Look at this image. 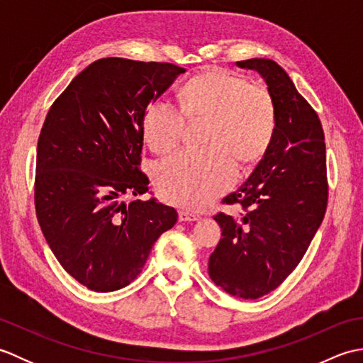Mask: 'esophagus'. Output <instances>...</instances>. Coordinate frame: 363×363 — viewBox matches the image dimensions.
Listing matches in <instances>:
<instances>
[{
    "mask_svg": "<svg viewBox=\"0 0 363 363\" xmlns=\"http://www.w3.org/2000/svg\"><path fill=\"white\" fill-rule=\"evenodd\" d=\"M199 217L196 213H191L187 211H181L179 212V221H196Z\"/></svg>",
    "mask_w": 363,
    "mask_h": 363,
    "instance_id": "obj_1",
    "label": "esophagus"
}]
</instances>
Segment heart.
<instances>
[{
  "instance_id": "1",
  "label": "heart",
  "mask_w": 363,
  "mask_h": 363,
  "mask_svg": "<svg viewBox=\"0 0 363 363\" xmlns=\"http://www.w3.org/2000/svg\"><path fill=\"white\" fill-rule=\"evenodd\" d=\"M189 120H207L204 151H182L154 169L160 196L198 209L233 186L237 165H252L267 152L276 128L273 98L265 86L212 68L191 78L179 91ZM143 135L152 151L165 154L181 140L184 118L165 101H154L143 115Z\"/></svg>"
}]
</instances>
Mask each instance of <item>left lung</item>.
<instances>
[{
  "label": "left lung",
  "mask_w": 363,
  "mask_h": 363,
  "mask_svg": "<svg viewBox=\"0 0 363 363\" xmlns=\"http://www.w3.org/2000/svg\"><path fill=\"white\" fill-rule=\"evenodd\" d=\"M235 64L265 81L276 128L254 172L225 198L242 206V217H215L223 238L209 257V276L229 295L257 299L296 268L325 217L326 146L318 115L282 67L262 57Z\"/></svg>",
  "instance_id": "1"
}]
</instances>
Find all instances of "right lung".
<instances>
[{
    "label": "right lung",
    "instance_id": "add662e5",
    "mask_svg": "<svg viewBox=\"0 0 363 363\" xmlns=\"http://www.w3.org/2000/svg\"><path fill=\"white\" fill-rule=\"evenodd\" d=\"M182 73L172 64L99 59L46 115L37 143V218L59 264L90 290L133 282L177 221L154 196L129 204L121 196L148 191L138 169L143 115Z\"/></svg>",
    "mask_w": 363,
    "mask_h": 363
}]
</instances>
